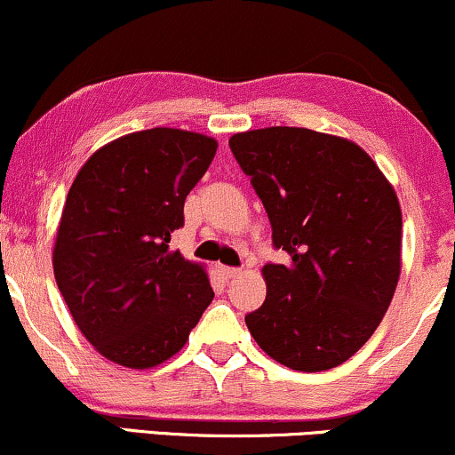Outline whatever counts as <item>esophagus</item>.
I'll use <instances>...</instances> for the list:
<instances>
[{"label": "esophagus", "mask_w": 455, "mask_h": 455, "mask_svg": "<svg viewBox=\"0 0 455 455\" xmlns=\"http://www.w3.org/2000/svg\"><path fill=\"white\" fill-rule=\"evenodd\" d=\"M218 271H220V275H222L224 280L237 278V275L242 274V269H237V267H224V265H220V267H218Z\"/></svg>", "instance_id": "1"}]
</instances>
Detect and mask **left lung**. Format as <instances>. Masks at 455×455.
<instances>
[{"label":"left lung","instance_id":"obj_1","mask_svg":"<svg viewBox=\"0 0 455 455\" xmlns=\"http://www.w3.org/2000/svg\"><path fill=\"white\" fill-rule=\"evenodd\" d=\"M289 265H265L267 297L245 325L271 359L323 372L370 340L402 269V210L353 140L271 126L228 139Z\"/></svg>","mask_w":455,"mask_h":455}]
</instances>
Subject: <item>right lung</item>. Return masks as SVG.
<instances>
[{
    "instance_id": "add662e5",
    "label": "right lung",
    "mask_w": 455,
    "mask_h": 455,
    "mask_svg": "<svg viewBox=\"0 0 455 455\" xmlns=\"http://www.w3.org/2000/svg\"><path fill=\"white\" fill-rule=\"evenodd\" d=\"M216 149L201 132L140 130L93 151L72 181L53 245L55 280L76 327L108 362L164 363L212 304L205 267L169 243Z\"/></svg>"
}]
</instances>
